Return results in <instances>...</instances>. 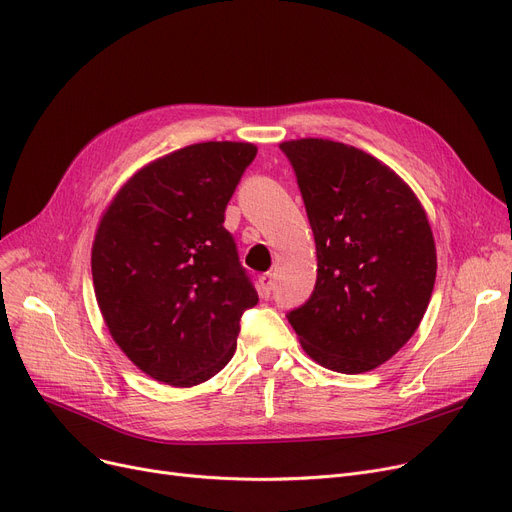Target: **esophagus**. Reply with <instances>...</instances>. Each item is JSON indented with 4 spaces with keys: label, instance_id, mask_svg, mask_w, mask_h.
Returning <instances> with one entry per match:
<instances>
[{
    "label": "esophagus",
    "instance_id": "obj_1",
    "mask_svg": "<svg viewBox=\"0 0 512 512\" xmlns=\"http://www.w3.org/2000/svg\"><path fill=\"white\" fill-rule=\"evenodd\" d=\"M257 286H259L261 299H270V294H272V290H274V278H272V274H261Z\"/></svg>",
    "mask_w": 512,
    "mask_h": 512
}]
</instances>
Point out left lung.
Segmentation results:
<instances>
[{"instance_id": "1", "label": "left lung", "mask_w": 512, "mask_h": 512, "mask_svg": "<svg viewBox=\"0 0 512 512\" xmlns=\"http://www.w3.org/2000/svg\"><path fill=\"white\" fill-rule=\"evenodd\" d=\"M315 236L317 282L288 313L303 351L338 373L371 371L419 328L436 242L411 186L373 155L330 139L284 141Z\"/></svg>"}]
</instances>
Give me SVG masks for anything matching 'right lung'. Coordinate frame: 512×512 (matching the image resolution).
I'll return each mask as SVG.
<instances>
[{
  "label": "right lung",
  "mask_w": 512,
  "mask_h": 512,
  "mask_svg": "<svg viewBox=\"0 0 512 512\" xmlns=\"http://www.w3.org/2000/svg\"><path fill=\"white\" fill-rule=\"evenodd\" d=\"M253 143L209 141L132 174L101 215L91 272L103 321L149 378L191 388L236 351L240 315L259 297L224 211Z\"/></svg>",
  "instance_id": "add662e5"
}]
</instances>
